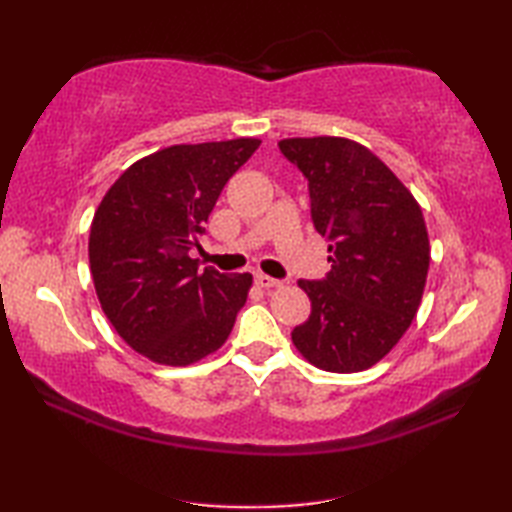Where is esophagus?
Returning <instances> with one entry per match:
<instances>
[{
  "label": "esophagus",
  "instance_id": "34e87169",
  "mask_svg": "<svg viewBox=\"0 0 512 512\" xmlns=\"http://www.w3.org/2000/svg\"><path fill=\"white\" fill-rule=\"evenodd\" d=\"M255 284L262 286V288H277V286H281V281L275 279V277H268L264 273H257L255 275Z\"/></svg>",
  "mask_w": 512,
  "mask_h": 512
}]
</instances>
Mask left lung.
Masks as SVG:
<instances>
[{
	"mask_svg": "<svg viewBox=\"0 0 512 512\" xmlns=\"http://www.w3.org/2000/svg\"><path fill=\"white\" fill-rule=\"evenodd\" d=\"M279 149L308 178L312 222L332 264L325 279L299 281L312 312L292 343L325 372H363L418 312L429 270L422 209L383 160L350 138H286Z\"/></svg>",
	"mask_w": 512,
	"mask_h": 512,
	"instance_id": "8db88e82",
	"label": "left lung"
}]
</instances>
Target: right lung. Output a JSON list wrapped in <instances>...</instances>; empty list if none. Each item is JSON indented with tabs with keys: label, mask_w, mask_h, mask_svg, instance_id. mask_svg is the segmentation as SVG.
I'll list each match as a JSON object with an SVG mask.
<instances>
[{
	"label": "right lung",
	"mask_w": 512,
	"mask_h": 512,
	"mask_svg": "<svg viewBox=\"0 0 512 512\" xmlns=\"http://www.w3.org/2000/svg\"><path fill=\"white\" fill-rule=\"evenodd\" d=\"M262 140L173 145L140 158L105 193L90 228V270L105 317L158 365L184 367L220 350L253 275L206 266L204 224L228 178Z\"/></svg>",
	"instance_id": "right-lung-1"
}]
</instances>
